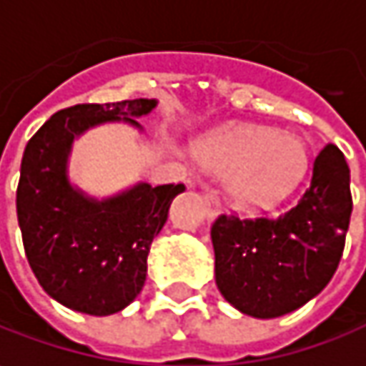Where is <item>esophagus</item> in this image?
<instances>
[{
  "label": "esophagus",
  "mask_w": 366,
  "mask_h": 366,
  "mask_svg": "<svg viewBox=\"0 0 366 366\" xmlns=\"http://www.w3.org/2000/svg\"><path fill=\"white\" fill-rule=\"evenodd\" d=\"M202 204H204V214L209 221H213L214 217L219 214V199L214 197V192H204L202 194Z\"/></svg>",
  "instance_id": "obj_1"
}]
</instances>
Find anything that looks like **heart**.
Segmentation results:
<instances>
[{"mask_svg": "<svg viewBox=\"0 0 366 366\" xmlns=\"http://www.w3.org/2000/svg\"><path fill=\"white\" fill-rule=\"evenodd\" d=\"M192 157L202 169L227 176V199L249 213L280 207L310 169V149L303 139L254 124H237L200 137Z\"/></svg>", "mask_w": 366, "mask_h": 366, "instance_id": "heart-1", "label": "heart"}]
</instances>
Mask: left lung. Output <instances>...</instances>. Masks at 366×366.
<instances>
[{
	"mask_svg": "<svg viewBox=\"0 0 366 366\" xmlns=\"http://www.w3.org/2000/svg\"><path fill=\"white\" fill-rule=\"evenodd\" d=\"M352 213L350 169L336 145L313 162L310 188L277 219L221 214L211 227L214 282L246 315L272 320L303 307L332 280Z\"/></svg>",
	"mask_w": 366,
	"mask_h": 366,
	"instance_id": "left-lung-1",
	"label": "left lung"
}]
</instances>
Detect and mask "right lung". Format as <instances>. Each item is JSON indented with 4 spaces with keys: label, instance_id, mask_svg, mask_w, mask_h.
<instances>
[{
    "label": "right lung",
    "instance_id": "right-lung-1",
    "mask_svg": "<svg viewBox=\"0 0 366 366\" xmlns=\"http://www.w3.org/2000/svg\"><path fill=\"white\" fill-rule=\"evenodd\" d=\"M157 100L77 104L59 110L28 141L16 192L26 258L40 287L61 305L112 315L131 305L147 278L153 237L184 184L137 182L110 197H92L69 176L73 143L89 129L137 119Z\"/></svg>",
    "mask_w": 366,
    "mask_h": 366
}]
</instances>
